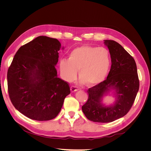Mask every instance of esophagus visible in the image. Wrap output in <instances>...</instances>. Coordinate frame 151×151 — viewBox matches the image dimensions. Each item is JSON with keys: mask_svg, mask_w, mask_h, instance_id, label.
<instances>
[{"mask_svg": "<svg viewBox=\"0 0 151 151\" xmlns=\"http://www.w3.org/2000/svg\"><path fill=\"white\" fill-rule=\"evenodd\" d=\"M70 91L72 93H74V92H76V91H77V87L76 86H72L70 87Z\"/></svg>", "mask_w": 151, "mask_h": 151, "instance_id": "1", "label": "esophagus"}]
</instances>
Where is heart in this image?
<instances>
[{
  "instance_id": "obj_1",
  "label": "heart",
  "mask_w": 151,
  "mask_h": 151,
  "mask_svg": "<svg viewBox=\"0 0 151 151\" xmlns=\"http://www.w3.org/2000/svg\"><path fill=\"white\" fill-rule=\"evenodd\" d=\"M110 64L106 48L83 45L73 50L68 59H61L60 70L63 79L67 82L74 80L79 70L82 83L95 86L106 79Z\"/></svg>"
}]
</instances>
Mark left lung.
<instances>
[{"instance_id": "obj_1", "label": "left lung", "mask_w": 151, "mask_h": 151, "mask_svg": "<svg viewBox=\"0 0 151 151\" xmlns=\"http://www.w3.org/2000/svg\"><path fill=\"white\" fill-rule=\"evenodd\" d=\"M104 41L110 53V70L106 80L88 90V99L82 110L91 121L108 123L129 111L138 93L139 80L134 58L115 41ZM111 89L116 91V101L110 106H105L102 98Z\"/></svg>"}]
</instances>
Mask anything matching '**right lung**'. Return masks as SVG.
Segmentation results:
<instances>
[{
	"label": "right lung",
	"instance_id": "1",
	"mask_svg": "<svg viewBox=\"0 0 151 151\" xmlns=\"http://www.w3.org/2000/svg\"><path fill=\"white\" fill-rule=\"evenodd\" d=\"M60 48L58 40L40 36L19 48L9 67L11 101L17 110L30 119H53L70 93L67 82L57 77L55 65Z\"/></svg>",
	"mask_w": 151,
	"mask_h": 151
}]
</instances>
